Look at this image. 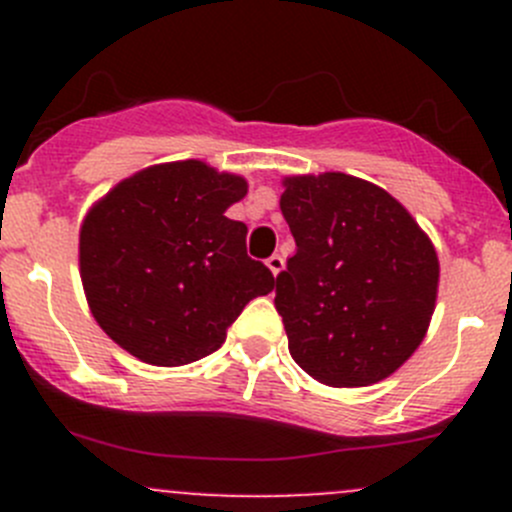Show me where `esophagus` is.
Wrapping results in <instances>:
<instances>
[{
	"label": "esophagus",
	"mask_w": 512,
	"mask_h": 512,
	"mask_svg": "<svg viewBox=\"0 0 512 512\" xmlns=\"http://www.w3.org/2000/svg\"><path fill=\"white\" fill-rule=\"evenodd\" d=\"M267 267H270L272 275H277V272L285 267V260H282V255H270V257H267Z\"/></svg>",
	"instance_id": "esophagus-1"
}]
</instances>
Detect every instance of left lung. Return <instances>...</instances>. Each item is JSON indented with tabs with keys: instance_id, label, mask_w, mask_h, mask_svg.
Listing matches in <instances>:
<instances>
[{
	"instance_id": "8db88e82",
	"label": "left lung",
	"mask_w": 512,
	"mask_h": 512,
	"mask_svg": "<svg viewBox=\"0 0 512 512\" xmlns=\"http://www.w3.org/2000/svg\"><path fill=\"white\" fill-rule=\"evenodd\" d=\"M280 208L297 242L275 287L292 359L327 386L394 374L436 307L426 232L386 190L347 173L285 178Z\"/></svg>"
}]
</instances>
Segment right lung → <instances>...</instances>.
<instances>
[{"label": "right lung", "instance_id": "add662e5", "mask_svg": "<svg viewBox=\"0 0 512 512\" xmlns=\"http://www.w3.org/2000/svg\"><path fill=\"white\" fill-rule=\"evenodd\" d=\"M240 175L180 160L121 180L86 215L81 282L98 327L153 366L213 354L250 299L275 277L247 255V225L225 210L245 198Z\"/></svg>", "mask_w": 512, "mask_h": 512}]
</instances>
